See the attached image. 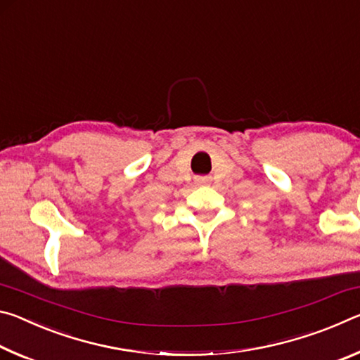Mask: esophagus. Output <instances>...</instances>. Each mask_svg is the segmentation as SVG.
<instances>
[{
  "mask_svg": "<svg viewBox=\"0 0 360 360\" xmlns=\"http://www.w3.org/2000/svg\"><path fill=\"white\" fill-rule=\"evenodd\" d=\"M203 179V182H206V181H208V178H202Z\"/></svg>",
  "mask_w": 360,
  "mask_h": 360,
  "instance_id": "1",
  "label": "esophagus"
}]
</instances>
